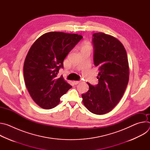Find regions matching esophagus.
Listing matches in <instances>:
<instances>
[{"instance_id":"34e87169","label":"esophagus","mask_w":150,"mask_h":150,"mask_svg":"<svg viewBox=\"0 0 150 150\" xmlns=\"http://www.w3.org/2000/svg\"><path fill=\"white\" fill-rule=\"evenodd\" d=\"M79 82H80L79 81H74V83L75 85H76V84L79 83Z\"/></svg>"}]
</instances>
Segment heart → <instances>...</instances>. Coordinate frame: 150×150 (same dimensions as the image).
I'll return each instance as SVG.
<instances>
[{"instance_id": "heart-1", "label": "heart", "mask_w": 150, "mask_h": 150, "mask_svg": "<svg viewBox=\"0 0 150 150\" xmlns=\"http://www.w3.org/2000/svg\"><path fill=\"white\" fill-rule=\"evenodd\" d=\"M82 49H91V46L89 45H85L82 47Z\"/></svg>"}]
</instances>
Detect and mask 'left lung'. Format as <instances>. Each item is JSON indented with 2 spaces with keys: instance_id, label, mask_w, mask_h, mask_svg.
<instances>
[{
  "instance_id": "8db88e82",
  "label": "left lung",
  "mask_w": 150,
  "mask_h": 150,
  "mask_svg": "<svg viewBox=\"0 0 150 150\" xmlns=\"http://www.w3.org/2000/svg\"><path fill=\"white\" fill-rule=\"evenodd\" d=\"M94 64L98 68V83H88V91L82 94L84 105L96 115L110 112L122 97L129 81L126 50L115 37L103 33L93 34Z\"/></svg>"
}]
</instances>
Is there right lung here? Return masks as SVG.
Wrapping results in <instances>:
<instances>
[{"mask_svg": "<svg viewBox=\"0 0 150 150\" xmlns=\"http://www.w3.org/2000/svg\"><path fill=\"white\" fill-rule=\"evenodd\" d=\"M82 38L76 34L49 32L40 36L25 57L24 76L27 88L34 102L41 108L50 109L72 86L57 76L63 60Z\"/></svg>", "mask_w": 150, "mask_h": 150, "instance_id": "add662e5", "label": "right lung"}]
</instances>
